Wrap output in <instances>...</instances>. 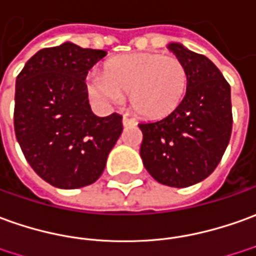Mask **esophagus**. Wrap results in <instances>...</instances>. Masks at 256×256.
Wrapping results in <instances>:
<instances>
[{"instance_id": "esophagus-1", "label": "esophagus", "mask_w": 256, "mask_h": 256, "mask_svg": "<svg viewBox=\"0 0 256 256\" xmlns=\"http://www.w3.org/2000/svg\"><path fill=\"white\" fill-rule=\"evenodd\" d=\"M135 124H136V120H135V118H131L130 116H124V117H122V125H124V126H130V125Z\"/></svg>"}]
</instances>
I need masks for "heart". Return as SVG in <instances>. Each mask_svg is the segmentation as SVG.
<instances>
[{"label":"heart","instance_id":"b5f03b06","mask_svg":"<svg viewBox=\"0 0 256 256\" xmlns=\"http://www.w3.org/2000/svg\"><path fill=\"white\" fill-rule=\"evenodd\" d=\"M188 89V71L177 57L138 52L107 61L103 76L88 79V93L100 103H117L130 96L139 116L163 118L177 110Z\"/></svg>","mask_w":256,"mask_h":256}]
</instances>
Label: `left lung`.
<instances>
[{
	"mask_svg": "<svg viewBox=\"0 0 256 256\" xmlns=\"http://www.w3.org/2000/svg\"><path fill=\"white\" fill-rule=\"evenodd\" d=\"M168 50L184 62L188 89L177 110L139 124L140 158L158 182L185 188L209 177L224 154L232 135V93L219 68L182 44Z\"/></svg>",
	"mask_w": 256,
	"mask_h": 256,
	"instance_id": "8db88e82",
	"label": "left lung"
}]
</instances>
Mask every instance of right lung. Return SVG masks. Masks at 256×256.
I'll use <instances>...</instances> for the list:
<instances>
[{
  "instance_id": "1",
  "label": "right lung",
  "mask_w": 256,
  "mask_h": 256,
  "mask_svg": "<svg viewBox=\"0 0 256 256\" xmlns=\"http://www.w3.org/2000/svg\"><path fill=\"white\" fill-rule=\"evenodd\" d=\"M104 50L66 42L37 51L15 86V135L32 168L48 184L75 190L93 184L122 132V117L92 112L84 79Z\"/></svg>"
}]
</instances>
